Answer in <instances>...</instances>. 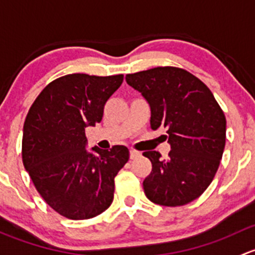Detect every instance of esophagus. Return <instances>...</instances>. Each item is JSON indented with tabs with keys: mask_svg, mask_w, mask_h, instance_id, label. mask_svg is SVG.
Segmentation results:
<instances>
[{
	"mask_svg": "<svg viewBox=\"0 0 255 255\" xmlns=\"http://www.w3.org/2000/svg\"><path fill=\"white\" fill-rule=\"evenodd\" d=\"M138 156H140V152L135 151V149H130V159H135Z\"/></svg>",
	"mask_w": 255,
	"mask_h": 255,
	"instance_id": "1",
	"label": "esophagus"
}]
</instances>
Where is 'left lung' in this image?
Masks as SVG:
<instances>
[{
	"instance_id": "obj_1",
	"label": "left lung",
	"mask_w": 255,
	"mask_h": 255,
	"mask_svg": "<svg viewBox=\"0 0 255 255\" xmlns=\"http://www.w3.org/2000/svg\"><path fill=\"white\" fill-rule=\"evenodd\" d=\"M128 85L151 108V128H167L170 151L143 152L152 170L143 180L148 200L182 206L198 199L214 179L226 143V118L204 82L179 67L164 66L130 73Z\"/></svg>"
}]
</instances>
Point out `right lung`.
Returning <instances> with one entry per match:
<instances>
[{"instance_id": "add662e5", "label": "right lung", "mask_w": 255, "mask_h": 255, "mask_svg": "<svg viewBox=\"0 0 255 255\" xmlns=\"http://www.w3.org/2000/svg\"><path fill=\"white\" fill-rule=\"evenodd\" d=\"M124 76L72 73L50 82L31 104L23 127L22 159L45 203L70 220L98 216L114 198V178L128 161V147L86 149L87 127Z\"/></svg>"}]
</instances>
